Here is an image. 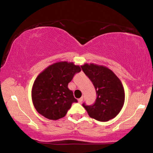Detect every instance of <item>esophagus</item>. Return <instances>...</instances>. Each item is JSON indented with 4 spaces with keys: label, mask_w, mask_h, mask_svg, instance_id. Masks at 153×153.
I'll use <instances>...</instances> for the list:
<instances>
[{
    "label": "esophagus",
    "mask_w": 153,
    "mask_h": 153,
    "mask_svg": "<svg viewBox=\"0 0 153 153\" xmlns=\"http://www.w3.org/2000/svg\"><path fill=\"white\" fill-rule=\"evenodd\" d=\"M82 100H83V97H80V98L78 99V102L79 103H82Z\"/></svg>",
    "instance_id": "34e87169"
}]
</instances>
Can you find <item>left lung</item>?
Listing matches in <instances>:
<instances>
[{
    "instance_id": "8db88e82",
    "label": "left lung",
    "mask_w": 153,
    "mask_h": 153,
    "mask_svg": "<svg viewBox=\"0 0 153 153\" xmlns=\"http://www.w3.org/2000/svg\"><path fill=\"white\" fill-rule=\"evenodd\" d=\"M82 69L95 86L97 98L95 103L82 106L91 118L107 122L115 117L124 106L125 93L120 79L111 69L104 67L84 64Z\"/></svg>"
}]
</instances>
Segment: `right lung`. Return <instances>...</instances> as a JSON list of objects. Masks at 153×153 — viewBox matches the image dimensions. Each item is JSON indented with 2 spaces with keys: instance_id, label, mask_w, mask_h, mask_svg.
Listing matches in <instances>:
<instances>
[{
  "instance_id": "add662e5",
  "label": "right lung",
  "mask_w": 153,
  "mask_h": 153,
  "mask_svg": "<svg viewBox=\"0 0 153 153\" xmlns=\"http://www.w3.org/2000/svg\"><path fill=\"white\" fill-rule=\"evenodd\" d=\"M80 71L79 66L65 61L54 63L41 72L34 81L31 91L36 111L49 120L65 117L71 104L77 102L68 84L75 74Z\"/></svg>"
}]
</instances>
